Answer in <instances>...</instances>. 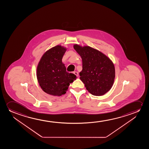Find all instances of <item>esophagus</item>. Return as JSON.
<instances>
[{
    "mask_svg": "<svg viewBox=\"0 0 149 149\" xmlns=\"http://www.w3.org/2000/svg\"><path fill=\"white\" fill-rule=\"evenodd\" d=\"M73 73L76 76H78V73L77 72L74 71L73 72Z\"/></svg>",
    "mask_w": 149,
    "mask_h": 149,
    "instance_id": "1",
    "label": "esophagus"
}]
</instances>
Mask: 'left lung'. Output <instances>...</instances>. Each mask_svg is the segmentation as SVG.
<instances>
[{
	"mask_svg": "<svg viewBox=\"0 0 149 149\" xmlns=\"http://www.w3.org/2000/svg\"><path fill=\"white\" fill-rule=\"evenodd\" d=\"M73 47L81 57L82 70L80 79L86 90L94 96L104 95L114 83L115 68L112 61L101 51L88 46L75 44Z\"/></svg>",
	"mask_w": 149,
	"mask_h": 149,
	"instance_id": "left-lung-1",
	"label": "left lung"
}]
</instances>
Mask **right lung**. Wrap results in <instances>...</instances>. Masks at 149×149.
I'll list each match as a JSON object with an SVG mask.
<instances>
[{"label": "right lung", "instance_id": "add662e5", "mask_svg": "<svg viewBox=\"0 0 149 149\" xmlns=\"http://www.w3.org/2000/svg\"><path fill=\"white\" fill-rule=\"evenodd\" d=\"M67 48L58 45L43 54L37 68V77L41 88L46 93L61 96L66 93L70 84L77 78L66 71L62 58Z\"/></svg>", "mask_w": 149, "mask_h": 149}]
</instances>
